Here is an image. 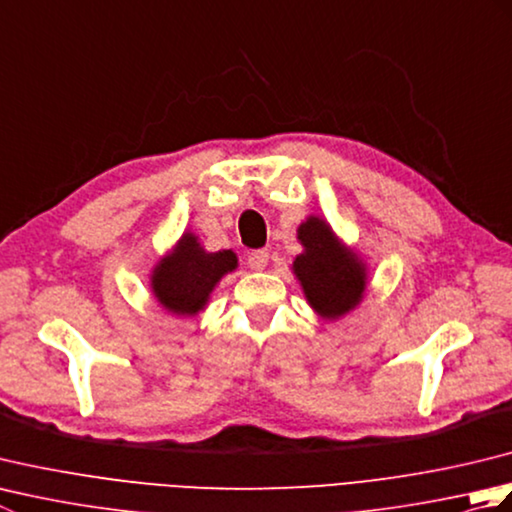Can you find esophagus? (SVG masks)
<instances>
[{
	"label": "esophagus",
	"mask_w": 512,
	"mask_h": 512,
	"mask_svg": "<svg viewBox=\"0 0 512 512\" xmlns=\"http://www.w3.org/2000/svg\"><path fill=\"white\" fill-rule=\"evenodd\" d=\"M268 250L266 248H259L253 250V253H248V266L250 270H264L268 266Z\"/></svg>",
	"instance_id": "1"
}]
</instances>
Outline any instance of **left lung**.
Instances as JSON below:
<instances>
[{"label":"left lung","instance_id":"8db88e82","mask_svg":"<svg viewBox=\"0 0 512 512\" xmlns=\"http://www.w3.org/2000/svg\"><path fill=\"white\" fill-rule=\"evenodd\" d=\"M299 239L306 253L295 259L299 277L310 306L325 319L350 312L363 297L365 268L332 235L319 217L299 226Z\"/></svg>","mask_w":512,"mask_h":512}]
</instances>
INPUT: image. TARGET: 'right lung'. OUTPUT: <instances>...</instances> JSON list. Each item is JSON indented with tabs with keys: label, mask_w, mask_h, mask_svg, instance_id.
<instances>
[{
	"label": "right lung",
	"mask_w": 512,
	"mask_h": 512,
	"mask_svg": "<svg viewBox=\"0 0 512 512\" xmlns=\"http://www.w3.org/2000/svg\"><path fill=\"white\" fill-rule=\"evenodd\" d=\"M237 266L231 250L204 253L193 235H184L173 255L156 266L151 286L158 301L176 314H195L204 308L211 290L226 273Z\"/></svg>",
	"instance_id": "obj_1"
}]
</instances>
